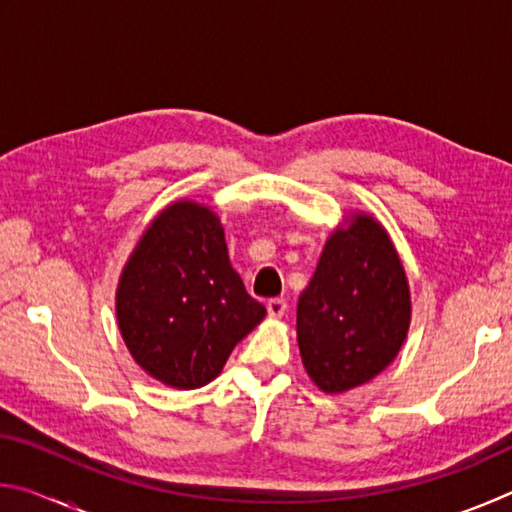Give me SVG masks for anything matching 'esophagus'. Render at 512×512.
<instances>
[{
	"mask_svg": "<svg viewBox=\"0 0 512 512\" xmlns=\"http://www.w3.org/2000/svg\"><path fill=\"white\" fill-rule=\"evenodd\" d=\"M266 311L271 318H282L287 314V300L284 298H271L266 302Z\"/></svg>",
	"mask_w": 512,
	"mask_h": 512,
	"instance_id": "obj_1",
	"label": "esophagus"
}]
</instances>
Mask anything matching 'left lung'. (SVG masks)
<instances>
[{"label":"left lung","instance_id":"left-lung-1","mask_svg":"<svg viewBox=\"0 0 512 512\" xmlns=\"http://www.w3.org/2000/svg\"><path fill=\"white\" fill-rule=\"evenodd\" d=\"M411 298L400 257L372 216L327 239L298 300V345L309 377L343 393L377 377L409 332Z\"/></svg>","mask_w":512,"mask_h":512}]
</instances>
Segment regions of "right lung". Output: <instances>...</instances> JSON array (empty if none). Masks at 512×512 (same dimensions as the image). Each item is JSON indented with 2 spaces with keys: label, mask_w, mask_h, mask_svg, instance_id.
Wrapping results in <instances>:
<instances>
[{
  "label": "right lung",
  "mask_w": 512,
  "mask_h": 512,
  "mask_svg": "<svg viewBox=\"0 0 512 512\" xmlns=\"http://www.w3.org/2000/svg\"><path fill=\"white\" fill-rule=\"evenodd\" d=\"M264 316L230 266L221 221L189 201L151 223L117 289L119 329L133 359L173 388L210 384Z\"/></svg>",
  "instance_id": "add662e5"
}]
</instances>
